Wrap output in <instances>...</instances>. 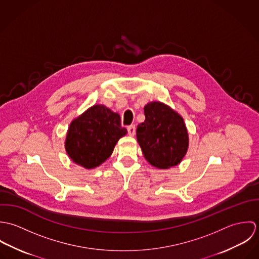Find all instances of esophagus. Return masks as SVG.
I'll return each instance as SVG.
<instances>
[{"instance_id":"obj_1","label":"esophagus","mask_w":259,"mask_h":259,"mask_svg":"<svg viewBox=\"0 0 259 259\" xmlns=\"http://www.w3.org/2000/svg\"><path fill=\"white\" fill-rule=\"evenodd\" d=\"M127 133H128V136L131 137H134L136 135V125H130L127 126Z\"/></svg>"}]
</instances>
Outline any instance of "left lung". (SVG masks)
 Masks as SVG:
<instances>
[{
    "label": "left lung",
    "instance_id": "left-lung-1",
    "mask_svg": "<svg viewBox=\"0 0 259 259\" xmlns=\"http://www.w3.org/2000/svg\"><path fill=\"white\" fill-rule=\"evenodd\" d=\"M144 111L146 119L137 128V140L144 156L160 169L178 165L189 145L183 116L160 102L148 103Z\"/></svg>",
    "mask_w": 259,
    "mask_h": 259
}]
</instances>
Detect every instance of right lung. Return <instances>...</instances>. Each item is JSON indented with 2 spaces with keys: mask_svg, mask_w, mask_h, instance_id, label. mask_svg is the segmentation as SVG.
Instances as JSON below:
<instances>
[{
  "mask_svg": "<svg viewBox=\"0 0 259 259\" xmlns=\"http://www.w3.org/2000/svg\"><path fill=\"white\" fill-rule=\"evenodd\" d=\"M127 131L120 116L104 105H94L70 123L65 148L70 158L87 169L105 162Z\"/></svg>",
  "mask_w": 259,
  "mask_h": 259,
  "instance_id": "obj_1",
  "label": "right lung"
}]
</instances>
